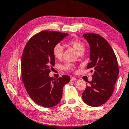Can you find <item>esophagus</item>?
<instances>
[{
  "label": "esophagus",
  "mask_w": 129,
  "mask_h": 129,
  "mask_svg": "<svg viewBox=\"0 0 129 129\" xmlns=\"http://www.w3.org/2000/svg\"><path fill=\"white\" fill-rule=\"evenodd\" d=\"M76 80V79L75 77H71V81H75Z\"/></svg>",
  "instance_id": "obj_1"
}]
</instances>
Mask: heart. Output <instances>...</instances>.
<instances>
[{
	"label": "heart",
	"mask_w": 129,
	"mask_h": 129,
	"mask_svg": "<svg viewBox=\"0 0 129 129\" xmlns=\"http://www.w3.org/2000/svg\"><path fill=\"white\" fill-rule=\"evenodd\" d=\"M67 43L74 48L76 52L79 54L83 53L84 49H85V46L83 42L80 40L76 39V38L69 40ZM53 53L55 58L58 59L62 58L63 54H64V49H63L62 46L59 44L55 45L53 49ZM62 68L65 70H72L74 68V66L72 64L67 63L62 67Z\"/></svg>",
	"instance_id": "1"
}]
</instances>
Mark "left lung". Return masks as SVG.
I'll return each instance as SVG.
<instances>
[{
    "instance_id": "1",
    "label": "left lung",
    "mask_w": 129,
    "mask_h": 129,
    "mask_svg": "<svg viewBox=\"0 0 129 129\" xmlns=\"http://www.w3.org/2000/svg\"><path fill=\"white\" fill-rule=\"evenodd\" d=\"M90 48L87 69L93 71L92 80L82 94L83 101L91 107H99L105 104L112 95L119 74L116 55L110 45L101 35L85 34Z\"/></svg>"
}]
</instances>
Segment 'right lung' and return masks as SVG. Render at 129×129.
<instances>
[{
    "instance_id": "add662e5",
    "label": "right lung",
    "mask_w": 129,
    "mask_h": 129,
    "mask_svg": "<svg viewBox=\"0 0 129 129\" xmlns=\"http://www.w3.org/2000/svg\"><path fill=\"white\" fill-rule=\"evenodd\" d=\"M68 35L43 30L32 36L25 46L21 64L22 80L29 97L42 107L58 104L63 87L70 81V77L66 75L57 80L49 75L55 64L54 46Z\"/></svg>"
}]
</instances>
